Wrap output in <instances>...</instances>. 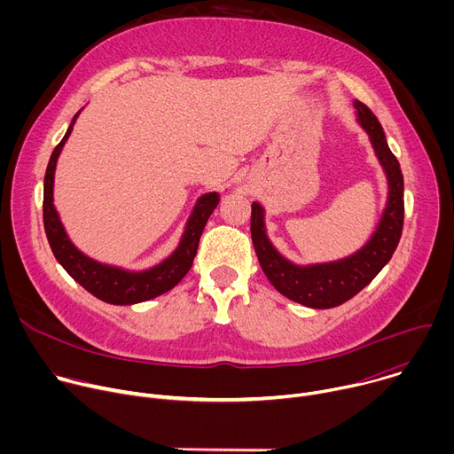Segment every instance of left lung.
<instances>
[{"mask_svg":"<svg viewBox=\"0 0 454 454\" xmlns=\"http://www.w3.org/2000/svg\"><path fill=\"white\" fill-rule=\"evenodd\" d=\"M357 120L370 137L372 147L387 177V205L372 239L354 254L338 262L296 266L273 247L266 235L264 208L251 205V240L258 262L273 287L289 300L312 309H331L364 289L390 262L404 224V177L401 165L386 144L377 116L363 102H354Z\"/></svg>","mask_w":454,"mask_h":454,"instance_id":"left-lung-1","label":"left lung"}]
</instances>
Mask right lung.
Returning a JSON list of instances; mask_svg holds the SVG:
<instances>
[{"label": "right lung", "mask_w": 454, "mask_h": 454, "mask_svg": "<svg viewBox=\"0 0 454 454\" xmlns=\"http://www.w3.org/2000/svg\"><path fill=\"white\" fill-rule=\"evenodd\" d=\"M79 113L74 116L67 135H64V138L53 149L46 167V174H44L43 221H44V231H46L50 247L57 258V262L68 271V275L98 300L113 305H133V303L147 301L177 286L192 268L193 256L198 253L200 239L207 226V221L215 210V207L219 205V193L210 192L198 200L186 223L179 246L168 258H165L161 264L147 271L133 273V271H125V270L93 261V258L86 256L72 244L53 207V174H55L57 158L64 144H67L68 137L72 135V129Z\"/></svg>", "instance_id": "add662e5"}]
</instances>
